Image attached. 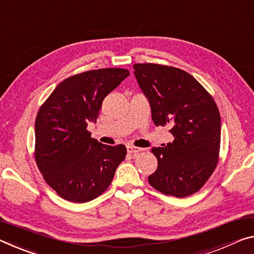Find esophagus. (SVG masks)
Returning a JSON list of instances; mask_svg holds the SVG:
<instances>
[{"label": "esophagus", "instance_id": "1", "mask_svg": "<svg viewBox=\"0 0 254 254\" xmlns=\"http://www.w3.org/2000/svg\"><path fill=\"white\" fill-rule=\"evenodd\" d=\"M127 149L128 154H131V155H136V154H139L140 151H142L141 148H138V147H134V146H127Z\"/></svg>", "mask_w": 254, "mask_h": 254}]
</instances>
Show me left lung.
Segmentation results:
<instances>
[{"instance_id": "1", "label": "left lung", "mask_w": 254, "mask_h": 254, "mask_svg": "<svg viewBox=\"0 0 254 254\" xmlns=\"http://www.w3.org/2000/svg\"><path fill=\"white\" fill-rule=\"evenodd\" d=\"M150 103L152 121L170 126L174 141L152 148L158 160L148 182L166 195L185 198L198 192L219 160L220 114L212 96L178 67L152 63L133 65Z\"/></svg>"}]
</instances>
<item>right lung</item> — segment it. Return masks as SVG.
<instances>
[{
	"label": "right lung",
	"mask_w": 254,
	"mask_h": 254,
	"mask_svg": "<svg viewBox=\"0 0 254 254\" xmlns=\"http://www.w3.org/2000/svg\"><path fill=\"white\" fill-rule=\"evenodd\" d=\"M130 72L108 67L69 76L43 103L35 122V160L46 183L71 202H87L105 192L124 144L106 146L87 130L96 122L104 98Z\"/></svg>",
	"instance_id": "obj_1"
}]
</instances>
